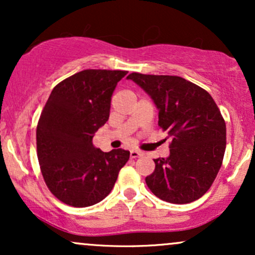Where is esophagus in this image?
<instances>
[{"label":"esophagus","mask_w":255,"mask_h":255,"mask_svg":"<svg viewBox=\"0 0 255 255\" xmlns=\"http://www.w3.org/2000/svg\"><path fill=\"white\" fill-rule=\"evenodd\" d=\"M141 156H142V153L140 151H136V150H131L130 151V157L131 158H139Z\"/></svg>","instance_id":"34e87169"}]
</instances>
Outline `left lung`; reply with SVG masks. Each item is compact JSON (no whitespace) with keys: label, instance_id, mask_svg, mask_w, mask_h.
<instances>
[{"label":"left lung","instance_id":"left-lung-1","mask_svg":"<svg viewBox=\"0 0 255 255\" xmlns=\"http://www.w3.org/2000/svg\"><path fill=\"white\" fill-rule=\"evenodd\" d=\"M153 99L158 126L171 137L170 154L154 160L145 178L156 197L188 204L210 189L223 162L227 127L207 91L176 75L131 73L127 77Z\"/></svg>","mask_w":255,"mask_h":255}]
</instances>
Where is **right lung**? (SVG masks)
I'll use <instances>...</instances> for the list:
<instances>
[{"mask_svg": "<svg viewBox=\"0 0 255 255\" xmlns=\"http://www.w3.org/2000/svg\"><path fill=\"white\" fill-rule=\"evenodd\" d=\"M126 71L85 69L51 91L37 126V156L49 191L62 203L86 207L114 188L129 159L122 148L93 146L98 128L110 115L111 96Z\"/></svg>", "mask_w": 255, "mask_h": 255, "instance_id": "right-lung-1", "label": "right lung"}]
</instances>
